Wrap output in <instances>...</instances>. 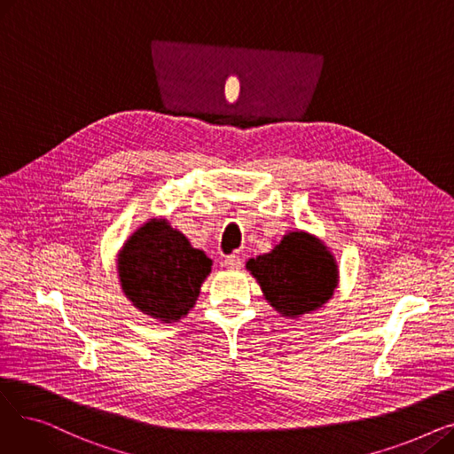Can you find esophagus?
I'll return each mask as SVG.
<instances>
[{"label":"esophagus","mask_w":454,"mask_h":454,"mask_svg":"<svg viewBox=\"0 0 454 454\" xmlns=\"http://www.w3.org/2000/svg\"><path fill=\"white\" fill-rule=\"evenodd\" d=\"M241 265H243L241 255H237V254H231V255H228V257L224 259V267L230 269V270H239Z\"/></svg>","instance_id":"34e87169"}]
</instances>
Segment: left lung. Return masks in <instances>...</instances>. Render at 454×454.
Masks as SVG:
<instances>
[{
    "label": "left lung",
    "mask_w": 454,
    "mask_h": 454,
    "mask_svg": "<svg viewBox=\"0 0 454 454\" xmlns=\"http://www.w3.org/2000/svg\"><path fill=\"white\" fill-rule=\"evenodd\" d=\"M247 270L274 311L291 320L315 313L339 287L335 254L305 230L285 233L270 252L250 257Z\"/></svg>",
    "instance_id": "1"
}]
</instances>
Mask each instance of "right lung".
Segmentation results:
<instances>
[{"label": "right lung", "mask_w": 454, "mask_h": 454, "mask_svg": "<svg viewBox=\"0 0 454 454\" xmlns=\"http://www.w3.org/2000/svg\"><path fill=\"white\" fill-rule=\"evenodd\" d=\"M115 263L127 300L161 324L187 317L211 272V259L163 217H153L132 231Z\"/></svg>", "instance_id": "obj_1"}]
</instances>
